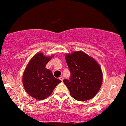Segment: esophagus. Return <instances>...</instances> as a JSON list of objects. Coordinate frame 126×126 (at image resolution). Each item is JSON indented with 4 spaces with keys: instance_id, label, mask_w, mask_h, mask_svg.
Here are the masks:
<instances>
[{
    "instance_id": "34e87169",
    "label": "esophagus",
    "mask_w": 126,
    "mask_h": 126,
    "mask_svg": "<svg viewBox=\"0 0 126 126\" xmlns=\"http://www.w3.org/2000/svg\"><path fill=\"white\" fill-rule=\"evenodd\" d=\"M59 79H60V80H61L62 81H63V78L62 76H61V77H60V78H59Z\"/></svg>"
}]
</instances>
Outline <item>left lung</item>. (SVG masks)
Wrapping results in <instances>:
<instances>
[{"mask_svg": "<svg viewBox=\"0 0 126 126\" xmlns=\"http://www.w3.org/2000/svg\"><path fill=\"white\" fill-rule=\"evenodd\" d=\"M71 78L63 82L71 96L78 101H84L93 98L100 89L103 73L97 62L83 51L65 54Z\"/></svg>", "mask_w": 126, "mask_h": 126, "instance_id": "8db88e82", "label": "left lung"}]
</instances>
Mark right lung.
<instances>
[{
    "mask_svg": "<svg viewBox=\"0 0 126 126\" xmlns=\"http://www.w3.org/2000/svg\"><path fill=\"white\" fill-rule=\"evenodd\" d=\"M53 57L37 53L30 59L24 71L22 82L26 92L36 100H44L50 96L54 88L62 82L55 78L46 65Z\"/></svg>",
    "mask_w": 126,
    "mask_h": 126,
    "instance_id": "1",
    "label": "right lung"
}]
</instances>
